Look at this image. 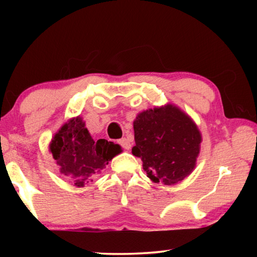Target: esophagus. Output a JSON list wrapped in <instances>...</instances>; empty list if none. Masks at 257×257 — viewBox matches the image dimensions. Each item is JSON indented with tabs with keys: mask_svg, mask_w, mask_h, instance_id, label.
I'll return each instance as SVG.
<instances>
[{
	"mask_svg": "<svg viewBox=\"0 0 257 257\" xmlns=\"http://www.w3.org/2000/svg\"><path fill=\"white\" fill-rule=\"evenodd\" d=\"M118 143H119V145L122 147V149H125V150L131 149V142H130V139H127V138L119 139Z\"/></svg>",
	"mask_w": 257,
	"mask_h": 257,
	"instance_id": "obj_1",
	"label": "esophagus"
}]
</instances>
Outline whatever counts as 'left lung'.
<instances>
[{
	"mask_svg": "<svg viewBox=\"0 0 257 257\" xmlns=\"http://www.w3.org/2000/svg\"><path fill=\"white\" fill-rule=\"evenodd\" d=\"M133 156L143 161L156 184L174 185L192 173L200 152L201 133L191 117L172 104L150 108L133 121Z\"/></svg>",
	"mask_w": 257,
	"mask_h": 257,
	"instance_id": "left-lung-1",
	"label": "left lung"
}]
</instances>
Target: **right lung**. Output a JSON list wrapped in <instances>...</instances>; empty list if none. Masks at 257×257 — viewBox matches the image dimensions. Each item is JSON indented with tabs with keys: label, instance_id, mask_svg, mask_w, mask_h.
Here are the masks:
<instances>
[{
	"label": "right lung",
	"instance_id": "obj_1",
	"mask_svg": "<svg viewBox=\"0 0 257 257\" xmlns=\"http://www.w3.org/2000/svg\"><path fill=\"white\" fill-rule=\"evenodd\" d=\"M49 150L61 173L77 187H83L121 152L118 144L99 139L94 142L80 117L70 119L52 138Z\"/></svg>",
	"mask_w": 257,
	"mask_h": 257
}]
</instances>
